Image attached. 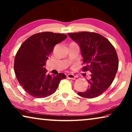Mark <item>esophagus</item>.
<instances>
[{
    "mask_svg": "<svg viewBox=\"0 0 132 132\" xmlns=\"http://www.w3.org/2000/svg\"><path fill=\"white\" fill-rule=\"evenodd\" d=\"M76 76L74 75L73 74H69L67 75V78L68 79H73V80H75L76 79Z\"/></svg>",
    "mask_w": 132,
    "mask_h": 132,
    "instance_id": "obj_1",
    "label": "esophagus"
}]
</instances>
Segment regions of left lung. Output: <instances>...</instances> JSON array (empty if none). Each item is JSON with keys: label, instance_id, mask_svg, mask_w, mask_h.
<instances>
[{"label": "left lung", "instance_id": "8db88e82", "mask_svg": "<svg viewBox=\"0 0 132 132\" xmlns=\"http://www.w3.org/2000/svg\"><path fill=\"white\" fill-rule=\"evenodd\" d=\"M80 48L84 72H91V78L85 92H78L86 98L97 97L105 92L114 79L119 68V59L114 47L107 38L95 32L69 33Z\"/></svg>", "mask_w": 132, "mask_h": 132}]
</instances>
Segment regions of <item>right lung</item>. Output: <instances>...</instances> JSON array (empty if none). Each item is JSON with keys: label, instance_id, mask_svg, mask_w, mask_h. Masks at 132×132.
Masks as SVG:
<instances>
[{"label": "right lung", "instance_id": "obj_1", "mask_svg": "<svg viewBox=\"0 0 132 132\" xmlns=\"http://www.w3.org/2000/svg\"><path fill=\"white\" fill-rule=\"evenodd\" d=\"M67 37L59 33L40 32L29 37L21 46L15 56L14 71L19 84L29 95L48 97L56 92L60 80L66 78L62 73L56 76L47 74L44 66L55 45Z\"/></svg>", "mask_w": 132, "mask_h": 132}]
</instances>
